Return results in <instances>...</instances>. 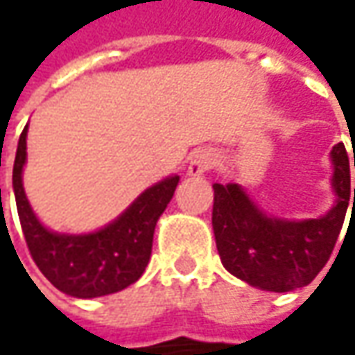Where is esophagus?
Wrapping results in <instances>:
<instances>
[{
	"instance_id": "34e87169",
	"label": "esophagus",
	"mask_w": 355,
	"mask_h": 355,
	"mask_svg": "<svg viewBox=\"0 0 355 355\" xmlns=\"http://www.w3.org/2000/svg\"><path fill=\"white\" fill-rule=\"evenodd\" d=\"M215 162H217V154L213 150H209V148L198 150L193 154V157H191V162H189V173L191 175H199L203 171H209L215 166Z\"/></svg>"
}]
</instances>
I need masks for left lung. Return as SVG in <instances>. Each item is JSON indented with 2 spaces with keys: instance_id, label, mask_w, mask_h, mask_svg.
<instances>
[{
  "instance_id": "left-lung-1",
  "label": "left lung",
  "mask_w": 355,
  "mask_h": 355,
  "mask_svg": "<svg viewBox=\"0 0 355 355\" xmlns=\"http://www.w3.org/2000/svg\"><path fill=\"white\" fill-rule=\"evenodd\" d=\"M332 164L336 205L318 219H275L259 211L237 184L213 185V233L231 275L270 293L302 288L316 279L334 251L352 201L349 159L342 142L332 148Z\"/></svg>"
}]
</instances>
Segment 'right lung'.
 I'll list each match as a JSON object with an SVG mask.
<instances>
[{"label":"right lung","instance_id":"obj_1","mask_svg":"<svg viewBox=\"0 0 355 355\" xmlns=\"http://www.w3.org/2000/svg\"><path fill=\"white\" fill-rule=\"evenodd\" d=\"M27 157V126L13 164V191L21 229L35 265L61 293L96 298L118 293L142 277L152 254L157 219L173 198L178 175L146 189L126 211L96 233L59 235L39 223L25 198L21 171Z\"/></svg>","mask_w":355,"mask_h":355}]
</instances>
